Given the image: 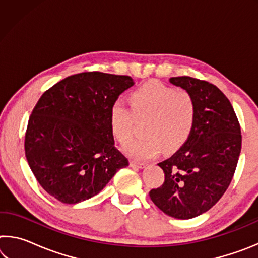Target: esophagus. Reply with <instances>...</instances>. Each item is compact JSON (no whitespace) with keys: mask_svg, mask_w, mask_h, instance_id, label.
<instances>
[{"mask_svg":"<svg viewBox=\"0 0 258 258\" xmlns=\"http://www.w3.org/2000/svg\"><path fill=\"white\" fill-rule=\"evenodd\" d=\"M130 165L132 166V167H135V168H145L147 164L146 163H140V161H135V160H131Z\"/></svg>","mask_w":258,"mask_h":258,"instance_id":"obj_1","label":"esophagus"}]
</instances>
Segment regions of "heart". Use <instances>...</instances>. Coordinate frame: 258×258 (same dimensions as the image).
<instances>
[{
  "label": "heart",
  "instance_id": "obj_1",
  "mask_svg": "<svg viewBox=\"0 0 258 258\" xmlns=\"http://www.w3.org/2000/svg\"><path fill=\"white\" fill-rule=\"evenodd\" d=\"M130 108L121 102L110 107L111 132L120 143L133 135L135 120L145 119V137L130 142L125 152L139 160L154 158L164 148L172 152L181 148L191 135L196 121V102L185 90L160 82H148L134 89L127 97Z\"/></svg>",
  "mask_w": 258,
  "mask_h": 258
}]
</instances>
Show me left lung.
<instances>
[{
	"mask_svg": "<svg viewBox=\"0 0 258 258\" xmlns=\"http://www.w3.org/2000/svg\"><path fill=\"white\" fill-rule=\"evenodd\" d=\"M169 83L194 97L196 121L184 145L158 164L165 180L149 196L166 215L189 220L211 209L229 187L241 151V130L232 104L214 84L189 76Z\"/></svg>",
	"mask_w": 258,
	"mask_h": 258,
	"instance_id": "1",
	"label": "left lung"
}]
</instances>
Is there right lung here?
Masks as SVG:
<instances>
[{"instance_id":"right-lung-1","label":"right lung","mask_w":258,"mask_h":258,"mask_svg":"<svg viewBox=\"0 0 258 258\" xmlns=\"http://www.w3.org/2000/svg\"><path fill=\"white\" fill-rule=\"evenodd\" d=\"M134 84L101 72L72 75L46 90L25 134V155L37 182L63 204L98 195L128 160L115 147L110 107Z\"/></svg>"}]
</instances>
